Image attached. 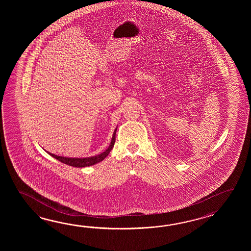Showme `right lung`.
Here are the masks:
<instances>
[{
	"mask_svg": "<svg viewBox=\"0 0 251 251\" xmlns=\"http://www.w3.org/2000/svg\"><path fill=\"white\" fill-rule=\"evenodd\" d=\"M116 133H117V128L114 131L112 139H111V143L109 144V146L107 147V149L104 151L100 154H98L96 156H91V157H87V158H68V157H63V156L53 154V153L48 152V151H47V152L48 154L51 155L53 158L58 160L61 162H63L64 164L73 166L75 168H83V167L95 165L97 163H99V162H100V161L104 160L107 155L109 154V152L114 147V144L116 142Z\"/></svg>",
	"mask_w": 251,
	"mask_h": 251,
	"instance_id": "obj_1",
	"label": "right lung"
}]
</instances>
